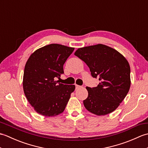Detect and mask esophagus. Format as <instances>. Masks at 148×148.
<instances>
[{
  "label": "esophagus",
  "mask_w": 148,
  "mask_h": 148,
  "mask_svg": "<svg viewBox=\"0 0 148 148\" xmlns=\"http://www.w3.org/2000/svg\"><path fill=\"white\" fill-rule=\"evenodd\" d=\"M76 89H79V88H80L81 87V86H79V85H77V84H76Z\"/></svg>",
  "instance_id": "1"
}]
</instances>
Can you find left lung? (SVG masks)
Returning <instances> with one entry per match:
<instances>
[{"mask_svg": "<svg viewBox=\"0 0 148 148\" xmlns=\"http://www.w3.org/2000/svg\"><path fill=\"white\" fill-rule=\"evenodd\" d=\"M74 55L88 66L92 76L100 81L97 87H86L85 108L98 116L113 112L130 87V68L127 59L116 49L101 45L79 48Z\"/></svg>", "mask_w": 148, "mask_h": 148, "instance_id": "left-lung-1", "label": "left lung"}]
</instances>
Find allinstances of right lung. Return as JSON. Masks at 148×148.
I'll return each instance as SVG.
<instances>
[{"mask_svg": "<svg viewBox=\"0 0 148 148\" xmlns=\"http://www.w3.org/2000/svg\"><path fill=\"white\" fill-rule=\"evenodd\" d=\"M74 48L51 44L30 56L25 67L23 87L25 95L35 111L45 116L64 112L74 85L56 81L64 74V64Z\"/></svg>", "mask_w": 148, "mask_h": 148, "instance_id": "1", "label": "right lung"}]
</instances>
